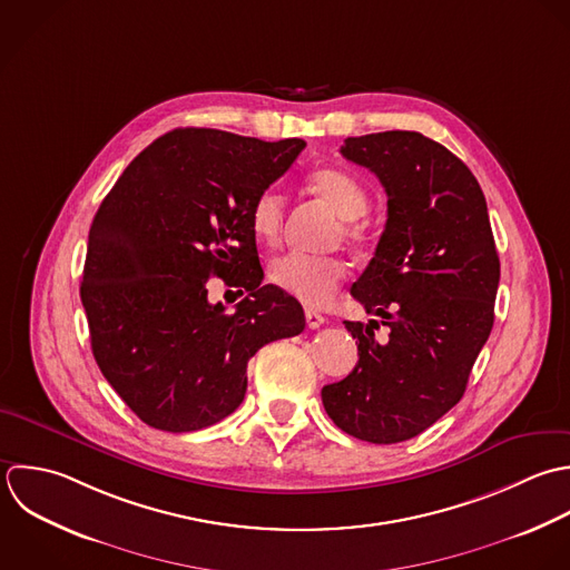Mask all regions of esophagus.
Returning <instances> with one entry per match:
<instances>
[{
  "mask_svg": "<svg viewBox=\"0 0 570 570\" xmlns=\"http://www.w3.org/2000/svg\"><path fill=\"white\" fill-rule=\"evenodd\" d=\"M306 324H308V328H320L326 320H324V315L322 313H317V311H311V308H306Z\"/></svg>",
  "mask_w": 570,
  "mask_h": 570,
  "instance_id": "1",
  "label": "esophagus"
}]
</instances>
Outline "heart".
<instances>
[{
  "instance_id": "obj_1",
  "label": "heart",
  "mask_w": 570,
  "mask_h": 570,
  "mask_svg": "<svg viewBox=\"0 0 570 570\" xmlns=\"http://www.w3.org/2000/svg\"><path fill=\"white\" fill-rule=\"evenodd\" d=\"M313 188L335 208L344 219L362 217L368 210V193L360 179L340 168H320L311 177ZM286 199L279 188H264L250 206V228L264 244H275L284 224ZM344 237L360 242L362 228L353 222L344 226ZM271 279L284 293L293 295L306 306H324L346 277V266L337 257L308 255L288 250L271 262Z\"/></svg>"
}]
</instances>
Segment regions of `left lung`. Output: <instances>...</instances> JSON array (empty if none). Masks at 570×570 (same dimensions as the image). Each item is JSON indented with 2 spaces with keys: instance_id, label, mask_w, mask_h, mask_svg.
Masks as SVG:
<instances>
[{
  "instance_id": "left-lung-1",
  "label": "left lung",
  "mask_w": 570,
  "mask_h": 570,
  "mask_svg": "<svg viewBox=\"0 0 570 570\" xmlns=\"http://www.w3.org/2000/svg\"><path fill=\"white\" fill-rule=\"evenodd\" d=\"M342 155L375 173L389 219L351 295L377 320L344 322L360 362L322 389L328 417L371 444L406 442L464 395L495 320L500 257L484 193L446 146L415 130L344 139Z\"/></svg>"
}]
</instances>
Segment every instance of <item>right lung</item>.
I'll return each instance as SVG.
<instances>
[{"mask_svg": "<svg viewBox=\"0 0 570 570\" xmlns=\"http://www.w3.org/2000/svg\"><path fill=\"white\" fill-rule=\"evenodd\" d=\"M304 146L175 128L101 202L79 295L95 362L144 424L190 433L222 422L246 395L248 360L304 331L299 302L262 286L250 228L255 197ZM208 276L247 293L233 314L207 302Z\"/></svg>", "mask_w": 570, "mask_h": 570, "instance_id": "1", "label": "right lung"}]
</instances>
